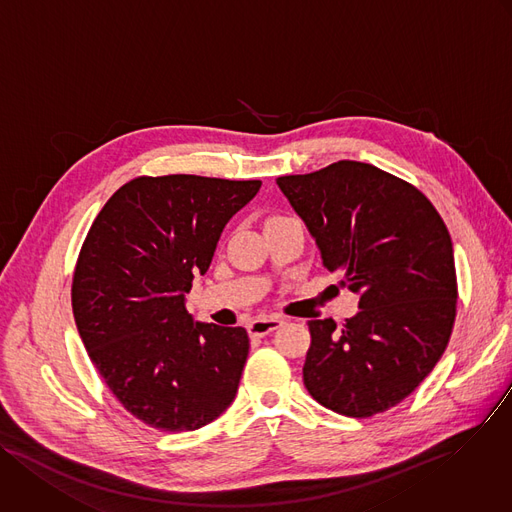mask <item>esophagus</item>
I'll return each mask as SVG.
<instances>
[{
  "mask_svg": "<svg viewBox=\"0 0 512 512\" xmlns=\"http://www.w3.org/2000/svg\"><path fill=\"white\" fill-rule=\"evenodd\" d=\"M284 321L278 319V317H268V319H254L250 325H248V333L252 337H266L270 335L272 331H276L278 327H282Z\"/></svg>",
  "mask_w": 512,
  "mask_h": 512,
  "instance_id": "1",
  "label": "esophagus"
}]
</instances>
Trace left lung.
Returning <instances> with one entry per match:
<instances>
[{"label":"left lung","mask_w":512,"mask_h":512,"mask_svg":"<svg viewBox=\"0 0 512 512\" xmlns=\"http://www.w3.org/2000/svg\"><path fill=\"white\" fill-rule=\"evenodd\" d=\"M276 185L323 266L359 296L343 329L333 319L309 323L304 385L337 414L385 412L428 377L450 341L458 290L446 224L414 185L361 161Z\"/></svg>","instance_id":"8db88e82"}]
</instances>
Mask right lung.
I'll use <instances>...</instances> for the list:
<instances>
[{
    "mask_svg": "<svg viewBox=\"0 0 512 512\" xmlns=\"http://www.w3.org/2000/svg\"><path fill=\"white\" fill-rule=\"evenodd\" d=\"M262 181L137 177L100 210L78 256L72 311L100 377L141 422L189 432L236 397L250 339L185 309L226 224Z\"/></svg>",
    "mask_w": 512,
    "mask_h": 512,
    "instance_id": "right-lung-1",
    "label": "right lung"
}]
</instances>
